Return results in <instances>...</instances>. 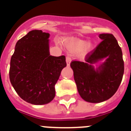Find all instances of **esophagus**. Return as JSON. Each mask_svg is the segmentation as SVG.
<instances>
[{"instance_id": "34e87169", "label": "esophagus", "mask_w": 131, "mask_h": 131, "mask_svg": "<svg viewBox=\"0 0 131 131\" xmlns=\"http://www.w3.org/2000/svg\"><path fill=\"white\" fill-rule=\"evenodd\" d=\"M71 61H72V59H71V57H70L69 55H67V56L66 57V62H67V66H70Z\"/></svg>"}]
</instances>
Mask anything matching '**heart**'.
Masks as SVG:
<instances>
[{
    "label": "heart",
    "mask_w": 131,
    "mask_h": 131,
    "mask_svg": "<svg viewBox=\"0 0 131 131\" xmlns=\"http://www.w3.org/2000/svg\"><path fill=\"white\" fill-rule=\"evenodd\" d=\"M67 45L72 51H79V54L81 56H84L94 49L93 43H85V41L76 38L70 39L67 41Z\"/></svg>",
    "instance_id": "1"
}]
</instances>
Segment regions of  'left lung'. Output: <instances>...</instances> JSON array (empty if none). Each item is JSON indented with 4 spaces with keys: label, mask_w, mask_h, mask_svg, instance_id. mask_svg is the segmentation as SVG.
<instances>
[{
    "label": "left lung",
    "mask_w": 131,
    "mask_h": 131,
    "mask_svg": "<svg viewBox=\"0 0 131 131\" xmlns=\"http://www.w3.org/2000/svg\"><path fill=\"white\" fill-rule=\"evenodd\" d=\"M99 37L102 41L86 54V62H70L78 93L90 103H100L112 97L124 73L122 51L115 37L111 34H102ZM105 58L106 62L94 69L92 64Z\"/></svg>",
    "instance_id": "left-lung-1"
}]
</instances>
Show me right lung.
<instances>
[{
	"instance_id": "right-lung-1",
	"label": "right lung",
	"mask_w": 131,
	"mask_h": 131,
	"mask_svg": "<svg viewBox=\"0 0 131 131\" xmlns=\"http://www.w3.org/2000/svg\"><path fill=\"white\" fill-rule=\"evenodd\" d=\"M49 34L32 30L17 41L10 60V80L22 100L34 105L49 103L54 85L67 66L64 55H50Z\"/></svg>"
}]
</instances>
